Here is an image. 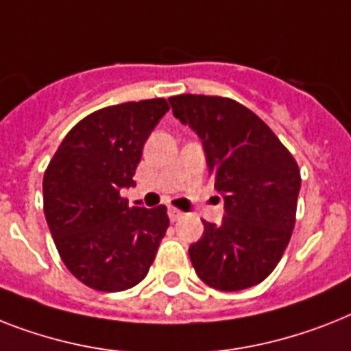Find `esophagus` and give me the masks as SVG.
Wrapping results in <instances>:
<instances>
[{
	"mask_svg": "<svg viewBox=\"0 0 351 351\" xmlns=\"http://www.w3.org/2000/svg\"><path fill=\"white\" fill-rule=\"evenodd\" d=\"M184 216V213H182L180 209H176V207H169V218L171 221H178Z\"/></svg>",
	"mask_w": 351,
	"mask_h": 351,
	"instance_id": "obj_1",
	"label": "esophagus"
}]
</instances>
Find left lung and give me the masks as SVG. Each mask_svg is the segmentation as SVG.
<instances>
[{
	"mask_svg": "<svg viewBox=\"0 0 351 351\" xmlns=\"http://www.w3.org/2000/svg\"><path fill=\"white\" fill-rule=\"evenodd\" d=\"M169 102L173 115L204 142L209 173L225 202L221 223L204 221V236L189 247L191 263L216 290L254 287L276 269L294 230L298 162L240 102L191 93Z\"/></svg>",
	"mask_w": 351,
	"mask_h": 351,
	"instance_id": "8db88e82",
	"label": "left lung"
}]
</instances>
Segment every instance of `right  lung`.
Listing matches in <instances>:
<instances>
[{"instance_id":"add662e5","label":"right lung","mask_w":351,"mask_h":351,"mask_svg":"<svg viewBox=\"0 0 351 351\" xmlns=\"http://www.w3.org/2000/svg\"><path fill=\"white\" fill-rule=\"evenodd\" d=\"M169 110L166 99L97 110L68 131L43 176V209L62 263L81 283L121 292L146 278L169 227L166 205L130 207L122 187L147 136Z\"/></svg>"}]
</instances>
